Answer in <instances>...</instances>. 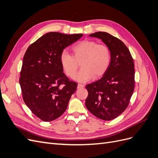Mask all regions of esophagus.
Returning a JSON list of instances; mask_svg holds the SVG:
<instances>
[{
    "mask_svg": "<svg viewBox=\"0 0 158 158\" xmlns=\"http://www.w3.org/2000/svg\"><path fill=\"white\" fill-rule=\"evenodd\" d=\"M84 84H78V85H77V88L79 89V88H84Z\"/></svg>",
    "mask_w": 158,
    "mask_h": 158,
    "instance_id": "esophagus-1",
    "label": "esophagus"
}]
</instances>
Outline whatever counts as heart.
I'll return each instance as SVG.
<instances>
[{"instance_id":"b5f03b06","label":"heart","mask_w":158,"mask_h":158,"mask_svg":"<svg viewBox=\"0 0 158 158\" xmlns=\"http://www.w3.org/2000/svg\"><path fill=\"white\" fill-rule=\"evenodd\" d=\"M72 49L74 56L64 50L60 55V63L66 74L74 76L78 68L77 62L82 60L83 68L74 78L84 82L102 76L107 71L111 60V54L109 47L104 44H98L92 40H84L75 44Z\"/></svg>"}]
</instances>
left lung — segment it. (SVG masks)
Wrapping results in <instances>:
<instances>
[{"instance_id":"8db88e82","label":"left lung","mask_w":158,"mask_h":158,"mask_svg":"<svg viewBox=\"0 0 158 158\" xmlns=\"http://www.w3.org/2000/svg\"><path fill=\"white\" fill-rule=\"evenodd\" d=\"M89 36L102 40L111 51V60L102 78L85 88V107L104 121L115 118L128 107L135 88V64L127 47L118 38L99 31Z\"/></svg>"}]
</instances>
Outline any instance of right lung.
<instances>
[{"label": "right lung", "instance_id": "obj_1", "mask_svg": "<svg viewBox=\"0 0 158 158\" xmlns=\"http://www.w3.org/2000/svg\"><path fill=\"white\" fill-rule=\"evenodd\" d=\"M83 34L49 32L28 47L19 80L23 99L36 117L49 122L66 111L77 83L63 73L60 55Z\"/></svg>", "mask_w": 158, "mask_h": 158}]
</instances>
